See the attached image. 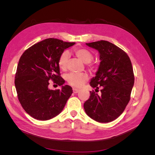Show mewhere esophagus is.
<instances>
[{
    "instance_id": "obj_1",
    "label": "esophagus",
    "mask_w": 155,
    "mask_h": 155,
    "mask_svg": "<svg viewBox=\"0 0 155 155\" xmlns=\"http://www.w3.org/2000/svg\"><path fill=\"white\" fill-rule=\"evenodd\" d=\"M72 91H73V92L75 93V94L78 93V92L79 91V89H77V88H72Z\"/></svg>"
}]
</instances>
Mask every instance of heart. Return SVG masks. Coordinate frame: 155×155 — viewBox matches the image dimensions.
Masks as SVG:
<instances>
[{"label":"heart","instance_id":"b5f03b06","mask_svg":"<svg viewBox=\"0 0 155 155\" xmlns=\"http://www.w3.org/2000/svg\"><path fill=\"white\" fill-rule=\"evenodd\" d=\"M74 51L77 57L79 59H80L83 62L85 63H88L90 68H93V64H92L91 62L93 59V55L90 51L83 48H77L74 50ZM68 52L67 51H64L60 55L58 59L59 67L63 70H66L68 65ZM66 79L68 83L71 86L75 87H80L88 80V76L85 72L70 73L67 75Z\"/></svg>","mask_w":155,"mask_h":155}]
</instances>
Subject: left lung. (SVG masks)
I'll use <instances>...</instances> for the list:
<instances>
[{
    "label": "left lung",
    "mask_w": 155,
    "mask_h": 155,
    "mask_svg": "<svg viewBox=\"0 0 155 155\" xmlns=\"http://www.w3.org/2000/svg\"><path fill=\"white\" fill-rule=\"evenodd\" d=\"M99 51V68L90 82L95 91L101 87V94L91 91L84 104L86 114L98 122L108 123L122 114L130 98L134 76L130 58L125 51L107 41L86 43Z\"/></svg>",
    "instance_id": "left-lung-1"
}]
</instances>
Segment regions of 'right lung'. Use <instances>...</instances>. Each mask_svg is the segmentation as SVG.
Listing matches in <instances>:
<instances>
[{
  "label": "right lung",
  "mask_w": 155,
  "mask_h": 155,
  "mask_svg": "<svg viewBox=\"0 0 155 155\" xmlns=\"http://www.w3.org/2000/svg\"><path fill=\"white\" fill-rule=\"evenodd\" d=\"M76 43L54 38L39 42L22 54L18 61L15 85L18 101L33 118L48 120L61 113L72 94L69 85H63L58 59L65 49ZM62 85L61 89L50 90L49 80Z\"/></svg>",
  "instance_id": "right-lung-1"
}]
</instances>
